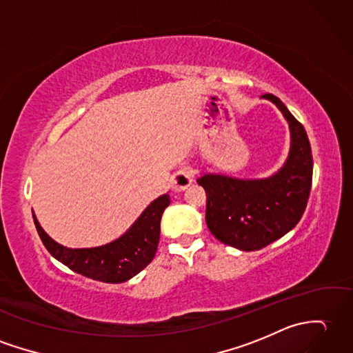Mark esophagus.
<instances>
[{
	"instance_id": "34e87169",
	"label": "esophagus",
	"mask_w": 353,
	"mask_h": 353,
	"mask_svg": "<svg viewBox=\"0 0 353 353\" xmlns=\"http://www.w3.org/2000/svg\"><path fill=\"white\" fill-rule=\"evenodd\" d=\"M194 182V171L190 167H183L176 171L174 176L171 177V186L176 192L185 191L188 186Z\"/></svg>"
}]
</instances>
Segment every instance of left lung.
Wrapping results in <instances>:
<instances>
[{
	"instance_id": "1",
	"label": "left lung",
	"mask_w": 353,
	"mask_h": 353,
	"mask_svg": "<svg viewBox=\"0 0 353 353\" xmlns=\"http://www.w3.org/2000/svg\"><path fill=\"white\" fill-rule=\"evenodd\" d=\"M288 119L292 147L288 162L269 179L239 180L206 174L196 179L208 194L206 224L219 242L257 251L280 239L299 223L313 180V154L304 126L276 96L266 93Z\"/></svg>"
}]
</instances>
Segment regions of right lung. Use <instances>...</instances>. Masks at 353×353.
<instances>
[{
	"label": "right lung",
	"mask_w": 353,
	"mask_h": 353,
	"mask_svg": "<svg viewBox=\"0 0 353 353\" xmlns=\"http://www.w3.org/2000/svg\"><path fill=\"white\" fill-rule=\"evenodd\" d=\"M170 204V195H161L147 208L141 216L117 241L97 248L72 250L57 243L39 225L34 224L45 248L73 272L96 281L119 284L135 276L150 263L158 250L161 216Z\"/></svg>",
	"instance_id": "right-lung-1"
}]
</instances>
